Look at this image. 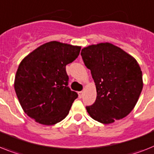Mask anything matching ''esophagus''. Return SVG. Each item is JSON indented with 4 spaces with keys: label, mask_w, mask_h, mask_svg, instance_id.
I'll use <instances>...</instances> for the list:
<instances>
[{
    "label": "esophagus",
    "mask_w": 154,
    "mask_h": 154,
    "mask_svg": "<svg viewBox=\"0 0 154 154\" xmlns=\"http://www.w3.org/2000/svg\"><path fill=\"white\" fill-rule=\"evenodd\" d=\"M78 97H79V98H82V97H83V92H78Z\"/></svg>",
    "instance_id": "esophagus-1"
}]
</instances>
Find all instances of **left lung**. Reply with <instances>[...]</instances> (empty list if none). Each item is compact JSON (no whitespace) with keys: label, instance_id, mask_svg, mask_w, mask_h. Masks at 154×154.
<instances>
[{"label":"left lung","instance_id":"1","mask_svg":"<svg viewBox=\"0 0 154 154\" xmlns=\"http://www.w3.org/2000/svg\"><path fill=\"white\" fill-rule=\"evenodd\" d=\"M81 54L97 88L95 103L86 107L89 116L109 124L129 115L143 87L142 70L135 58L109 42L85 47Z\"/></svg>","mask_w":154,"mask_h":154}]
</instances>
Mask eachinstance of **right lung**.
Segmentation results:
<instances>
[{"label": "right lung", "instance_id": "1", "mask_svg": "<svg viewBox=\"0 0 154 154\" xmlns=\"http://www.w3.org/2000/svg\"><path fill=\"white\" fill-rule=\"evenodd\" d=\"M81 47L51 41L21 61L15 77L16 96L27 116L42 125L66 118L78 95L68 87L66 65L79 55Z\"/></svg>", "mask_w": 154, "mask_h": 154}]
</instances>
